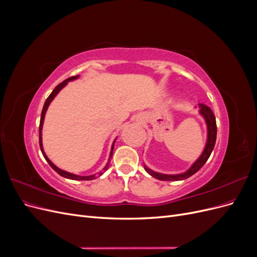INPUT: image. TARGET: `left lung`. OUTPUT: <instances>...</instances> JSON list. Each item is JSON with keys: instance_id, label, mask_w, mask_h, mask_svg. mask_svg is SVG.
<instances>
[{"instance_id": "left-lung-1", "label": "left lung", "mask_w": 257, "mask_h": 257, "mask_svg": "<svg viewBox=\"0 0 257 257\" xmlns=\"http://www.w3.org/2000/svg\"><path fill=\"white\" fill-rule=\"evenodd\" d=\"M198 108V113L203 116V119L205 120L206 126H207V139H206V145L203 152L200 153L197 160L193 163V164L185 170L183 173L180 174H174V175H167V174H162V173H157L152 170L151 168L148 167L146 164L145 169L146 172L154 177L155 179H159V180L162 181H179V180H184V179H188L194 174H196L198 170L205 165V163L208 161L210 154H211L215 141H216V122H215V116L212 112V110L210 109L208 106L205 104H198L196 107Z\"/></svg>"}]
</instances>
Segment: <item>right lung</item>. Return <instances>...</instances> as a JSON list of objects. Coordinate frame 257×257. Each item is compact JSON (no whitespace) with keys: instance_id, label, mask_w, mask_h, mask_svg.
<instances>
[{"instance_id":"1","label":"right lung","mask_w":257,"mask_h":257,"mask_svg":"<svg viewBox=\"0 0 257 257\" xmlns=\"http://www.w3.org/2000/svg\"><path fill=\"white\" fill-rule=\"evenodd\" d=\"M78 78H79V75H77V76H73V77H71V78H68V79L64 80L63 82H61L60 84H58V85H57L56 88H54V90L51 92V94L48 96V98H47V99H46V102H45L44 107H43V110H42L41 122H40V147H41V151H42V153H43V155H44L45 160L48 162V164L51 166V168H52L53 170H56V172H57L60 176L64 177V178H67V179H71V180H93V179H95L96 177H98V176H102V175L104 174V172H106V170L108 169V167H109V162H110V160H111V158H112V151H113L114 142H115L116 137H115V139H114L113 143H112V145H111V149H110V153H109V158H108V162L106 163L105 167H104L102 170H100L99 173H97V174H93V175H89V176H79V175H75V174H72V173H68V172H66V170H63V169L59 168L58 166L54 165L53 163L49 160V158L47 157V154L45 153V151H44V147H43V137H42V134H43V125H44L45 115H46V112H47V109H48V107H49L50 103L52 102L53 98L58 95V93H59L62 89H63L69 81H73V80H76V79H78Z\"/></svg>"}]
</instances>
